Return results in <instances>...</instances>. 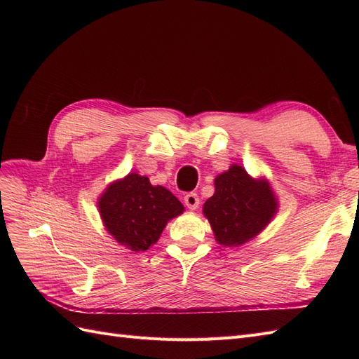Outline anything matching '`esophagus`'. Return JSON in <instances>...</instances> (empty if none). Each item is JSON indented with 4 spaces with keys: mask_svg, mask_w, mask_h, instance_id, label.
<instances>
[{
    "mask_svg": "<svg viewBox=\"0 0 359 359\" xmlns=\"http://www.w3.org/2000/svg\"><path fill=\"white\" fill-rule=\"evenodd\" d=\"M184 202H186V205L189 206L190 210H196L199 206V196L196 191H190L187 193L186 196H184Z\"/></svg>",
    "mask_w": 359,
    "mask_h": 359,
    "instance_id": "obj_1",
    "label": "esophagus"
}]
</instances>
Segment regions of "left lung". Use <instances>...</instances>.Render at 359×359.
I'll use <instances>...</instances> for the list:
<instances>
[{
    "instance_id": "left-lung-1",
    "label": "left lung",
    "mask_w": 359,
    "mask_h": 359,
    "mask_svg": "<svg viewBox=\"0 0 359 359\" xmlns=\"http://www.w3.org/2000/svg\"><path fill=\"white\" fill-rule=\"evenodd\" d=\"M214 184L215 193L203 203V214L222 245L236 247L252 240L277 211L268 182L253 180L241 166H231Z\"/></svg>"
}]
</instances>
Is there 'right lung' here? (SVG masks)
Listing matches in <instances>:
<instances>
[{"instance_id": "1", "label": "right lung", "mask_w": 359, "mask_h": 359, "mask_svg": "<svg viewBox=\"0 0 359 359\" xmlns=\"http://www.w3.org/2000/svg\"><path fill=\"white\" fill-rule=\"evenodd\" d=\"M99 210L107 232L119 244L144 252L157 243L166 223L184 206L165 187H154L147 177L128 173L107 187L99 199Z\"/></svg>"}]
</instances>
